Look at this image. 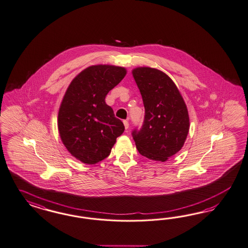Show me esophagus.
<instances>
[{"label": "esophagus", "mask_w": 248, "mask_h": 248, "mask_svg": "<svg viewBox=\"0 0 248 248\" xmlns=\"http://www.w3.org/2000/svg\"><path fill=\"white\" fill-rule=\"evenodd\" d=\"M124 128H125V130H127L128 128H129V123H128V121H124Z\"/></svg>", "instance_id": "esophagus-1"}]
</instances>
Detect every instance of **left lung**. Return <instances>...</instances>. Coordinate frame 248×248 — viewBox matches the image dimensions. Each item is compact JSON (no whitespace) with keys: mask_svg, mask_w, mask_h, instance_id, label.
<instances>
[{"mask_svg":"<svg viewBox=\"0 0 248 248\" xmlns=\"http://www.w3.org/2000/svg\"><path fill=\"white\" fill-rule=\"evenodd\" d=\"M143 98L144 120L133 136L139 153L145 157L165 162L182 149L190 121L187 106L173 80L155 68L132 70Z\"/></svg>","mask_w":248,"mask_h":248,"instance_id":"left-lung-1","label":"left lung"}]
</instances>
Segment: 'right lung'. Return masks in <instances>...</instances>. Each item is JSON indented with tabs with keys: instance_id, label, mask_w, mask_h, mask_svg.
I'll return each mask as SVG.
<instances>
[{
	"instance_id": "obj_1",
	"label": "right lung",
	"mask_w": 248,
	"mask_h": 248,
	"mask_svg": "<svg viewBox=\"0 0 248 248\" xmlns=\"http://www.w3.org/2000/svg\"><path fill=\"white\" fill-rule=\"evenodd\" d=\"M126 73L121 66L91 65L75 76L62 97L57 119L61 140L83 164L94 165L107 157L124 131L105 96Z\"/></svg>"
}]
</instances>
